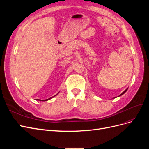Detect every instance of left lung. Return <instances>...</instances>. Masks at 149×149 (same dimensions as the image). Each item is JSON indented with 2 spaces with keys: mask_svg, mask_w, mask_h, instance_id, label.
Segmentation results:
<instances>
[{
  "mask_svg": "<svg viewBox=\"0 0 149 149\" xmlns=\"http://www.w3.org/2000/svg\"><path fill=\"white\" fill-rule=\"evenodd\" d=\"M127 89H126L125 90V91H124V92H123V93H122V94H120V96H121V95H123V94H124V93H125L126 91H127Z\"/></svg>",
  "mask_w": 149,
  "mask_h": 149,
  "instance_id": "8db88e82",
  "label": "left lung"
}]
</instances>
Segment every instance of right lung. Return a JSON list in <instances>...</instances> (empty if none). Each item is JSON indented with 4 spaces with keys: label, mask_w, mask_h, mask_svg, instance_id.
<instances>
[{
    "label": "right lung",
    "mask_w": 149,
    "mask_h": 149,
    "mask_svg": "<svg viewBox=\"0 0 149 149\" xmlns=\"http://www.w3.org/2000/svg\"><path fill=\"white\" fill-rule=\"evenodd\" d=\"M55 96H56V95H55ZM52 97H50V98L47 99V100H39V101H48V100H50V99H51V98H52Z\"/></svg>",
    "instance_id": "1"
}]
</instances>
